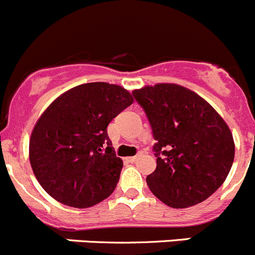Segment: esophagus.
Here are the masks:
<instances>
[{
	"mask_svg": "<svg viewBox=\"0 0 255 255\" xmlns=\"http://www.w3.org/2000/svg\"><path fill=\"white\" fill-rule=\"evenodd\" d=\"M135 160H137V156H132V157H128L127 158L128 162H134Z\"/></svg>",
	"mask_w": 255,
	"mask_h": 255,
	"instance_id": "obj_1",
	"label": "esophagus"
}]
</instances>
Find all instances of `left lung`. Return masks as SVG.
I'll list each match as a JSON object with an SVG mask.
<instances>
[{"label": "left lung", "mask_w": 255, "mask_h": 255, "mask_svg": "<svg viewBox=\"0 0 255 255\" xmlns=\"http://www.w3.org/2000/svg\"><path fill=\"white\" fill-rule=\"evenodd\" d=\"M156 139V170L147 176L149 190L175 209L203 203L225 181L234 141L224 120L191 90L157 84L133 90Z\"/></svg>", "instance_id": "1"}]
</instances>
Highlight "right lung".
I'll return each mask as SVG.
<instances>
[{
    "label": "right lung",
    "instance_id": "add662e5",
    "mask_svg": "<svg viewBox=\"0 0 255 255\" xmlns=\"http://www.w3.org/2000/svg\"><path fill=\"white\" fill-rule=\"evenodd\" d=\"M133 103L120 85H78L50 104L30 139V163L51 197L73 208H90L109 196L123 162L108 137L109 123Z\"/></svg>",
    "mask_w": 255,
    "mask_h": 255
}]
</instances>
